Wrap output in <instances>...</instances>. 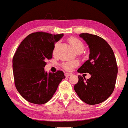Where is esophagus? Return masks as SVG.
I'll return each instance as SVG.
<instances>
[{
  "mask_svg": "<svg viewBox=\"0 0 128 128\" xmlns=\"http://www.w3.org/2000/svg\"><path fill=\"white\" fill-rule=\"evenodd\" d=\"M72 75V73H68V72H67V73H66L65 75L66 76H71V75Z\"/></svg>",
  "mask_w": 128,
  "mask_h": 128,
  "instance_id": "1",
  "label": "esophagus"
}]
</instances>
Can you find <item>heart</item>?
I'll return each mask as SVG.
<instances>
[{"label": "heart", "instance_id": "1", "mask_svg": "<svg viewBox=\"0 0 128 128\" xmlns=\"http://www.w3.org/2000/svg\"><path fill=\"white\" fill-rule=\"evenodd\" d=\"M68 42H69V44H70L71 46H72V48L74 49V50L76 52H82L84 50V44H83V42L78 39L77 38H75V37H72V38H70L68 39ZM59 45V42H57L55 44L54 46V49L53 52H55L56 50V48H57L58 46ZM78 62L76 60H68V61L64 62L62 64V67L63 68H65L67 70H70L73 68L74 67L78 65Z\"/></svg>", "mask_w": 128, "mask_h": 128}]
</instances>
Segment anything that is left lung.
<instances>
[{
    "label": "left lung",
    "mask_w": 128,
    "mask_h": 128,
    "mask_svg": "<svg viewBox=\"0 0 128 128\" xmlns=\"http://www.w3.org/2000/svg\"><path fill=\"white\" fill-rule=\"evenodd\" d=\"M90 48L89 60L78 69L79 73H89L91 78L78 76L74 90L82 101L90 105L105 101L115 88L118 74L116 60L108 43L96 35L82 33L79 35Z\"/></svg>",
    "instance_id": "1"
}]
</instances>
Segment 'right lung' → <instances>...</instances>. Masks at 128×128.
I'll use <instances>...</instances> for the list:
<instances>
[{
	"label": "right lung",
	"instance_id": "1",
	"mask_svg": "<svg viewBox=\"0 0 128 128\" xmlns=\"http://www.w3.org/2000/svg\"><path fill=\"white\" fill-rule=\"evenodd\" d=\"M64 34L44 32L32 33L22 40L13 58L14 84L26 100L36 104L49 101L65 78L62 71L47 73L46 60L52 58L55 43Z\"/></svg>",
	"mask_w": 128,
	"mask_h": 128
}]
</instances>
